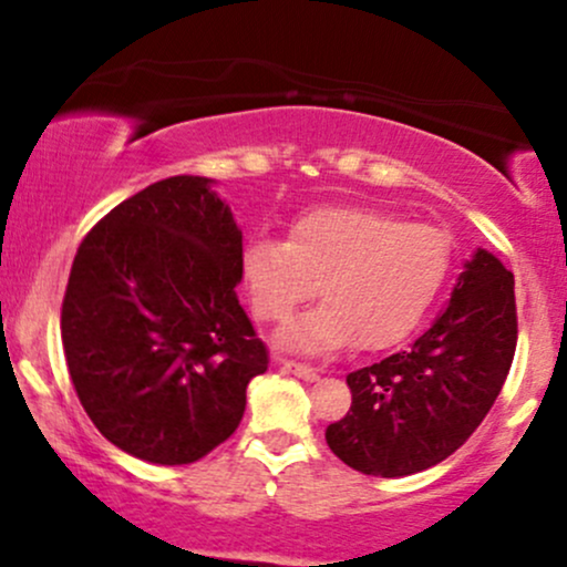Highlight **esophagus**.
Masks as SVG:
<instances>
[{
  "mask_svg": "<svg viewBox=\"0 0 567 567\" xmlns=\"http://www.w3.org/2000/svg\"><path fill=\"white\" fill-rule=\"evenodd\" d=\"M279 365H282L285 370H290L292 375H298V379H303V381H317L320 379V373H317L315 368H309V365H301V362H292V360H277Z\"/></svg>",
  "mask_w": 567,
  "mask_h": 567,
  "instance_id": "obj_1",
  "label": "esophagus"
}]
</instances>
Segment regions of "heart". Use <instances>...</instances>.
Instances as JSON below:
<instances>
[{
    "mask_svg": "<svg viewBox=\"0 0 567 567\" xmlns=\"http://www.w3.org/2000/svg\"><path fill=\"white\" fill-rule=\"evenodd\" d=\"M451 271V237L375 207H317L292 220L288 239L256 237L239 256L252 311L282 322L320 292L322 303L285 324L279 347L328 354L360 341L386 349L419 328Z\"/></svg>",
    "mask_w": 567,
    "mask_h": 567,
    "instance_id": "b5f03b06",
    "label": "heart"
}]
</instances>
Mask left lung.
Listing matches in <instances>:
<instances>
[{
	"label": "left lung",
	"mask_w": 567,
	"mask_h": 567,
	"mask_svg": "<svg viewBox=\"0 0 567 567\" xmlns=\"http://www.w3.org/2000/svg\"><path fill=\"white\" fill-rule=\"evenodd\" d=\"M514 347V275L477 247L424 336L347 375L351 408L324 429L330 451L373 477H408L440 464L483 424Z\"/></svg>",
	"instance_id": "left-lung-1"
}]
</instances>
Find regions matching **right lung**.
Segmentation results:
<instances>
[{"instance_id":"obj_1","label":"right lung","mask_w":567,"mask_h":567,"mask_svg":"<svg viewBox=\"0 0 567 567\" xmlns=\"http://www.w3.org/2000/svg\"><path fill=\"white\" fill-rule=\"evenodd\" d=\"M243 229L216 181L173 175L84 237L61 311L90 421L148 464L199 461L239 426L269 357L239 306Z\"/></svg>"}]
</instances>
